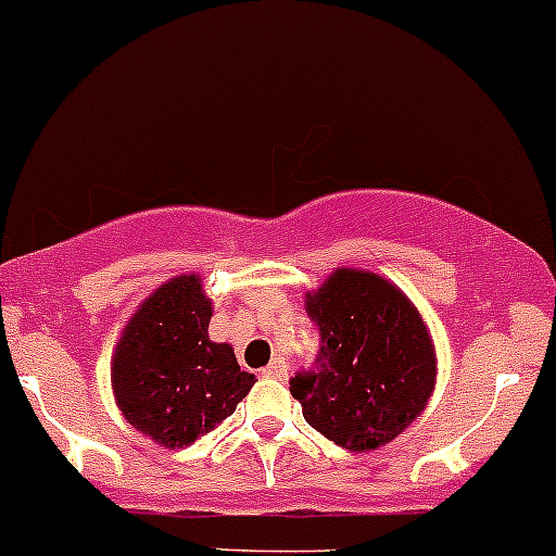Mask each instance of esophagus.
Returning a JSON list of instances; mask_svg holds the SVG:
<instances>
[{
    "instance_id": "esophagus-1",
    "label": "esophagus",
    "mask_w": 556,
    "mask_h": 556,
    "mask_svg": "<svg viewBox=\"0 0 556 556\" xmlns=\"http://www.w3.org/2000/svg\"><path fill=\"white\" fill-rule=\"evenodd\" d=\"M261 375L268 377V380H285V375H288V364L279 362V358H274V362L268 364V367L261 371Z\"/></svg>"
}]
</instances>
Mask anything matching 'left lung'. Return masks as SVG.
<instances>
[{
  "label": "left lung",
  "mask_w": 556,
  "mask_h": 556,
  "mask_svg": "<svg viewBox=\"0 0 556 556\" xmlns=\"http://www.w3.org/2000/svg\"><path fill=\"white\" fill-rule=\"evenodd\" d=\"M316 358L290 380L306 422L338 446H386L425 412L435 351L412 301L388 279L338 268L308 295Z\"/></svg>",
  "instance_id": "left-lung-1"
}]
</instances>
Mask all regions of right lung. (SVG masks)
Wrapping results in <instances>:
<instances>
[{
    "label": "right lung",
    "instance_id": "right-lung-1",
    "mask_svg": "<svg viewBox=\"0 0 556 556\" xmlns=\"http://www.w3.org/2000/svg\"><path fill=\"white\" fill-rule=\"evenodd\" d=\"M211 301L194 277L157 288L126 325L113 358V393L129 425L166 448L192 446L250 393L227 343H211Z\"/></svg>",
    "mask_w": 556,
    "mask_h": 556
}]
</instances>
